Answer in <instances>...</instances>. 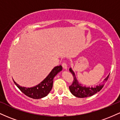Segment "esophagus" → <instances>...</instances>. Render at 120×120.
<instances>
[{
  "label": "esophagus",
  "mask_w": 120,
  "mask_h": 120,
  "mask_svg": "<svg viewBox=\"0 0 120 120\" xmlns=\"http://www.w3.org/2000/svg\"><path fill=\"white\" fill-rule=\"evenodd\" d=\"M62 67H63V68H64V69H67V68H68V67H67V65L65 63H63V64H62Z\"/></svg>",
  "instance_id": "1"
}]
</instances>
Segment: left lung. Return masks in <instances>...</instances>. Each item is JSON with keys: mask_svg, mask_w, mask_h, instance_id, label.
Instances as JSON below:
<instances>
[{"mask_svg": "<svg viewBox=\"0 0 120 120\" xmlns=\"http://www.w3.org/2000/svg\"><path fill=\"white\" fill-rule=\"evenodd\" d=\"M69 71L72 74L74 78L73 82L72 84L69 87L70 91L74 96H76L77 98H81L93 96V95L95 94L98 92L100 91L101 89L103 87L104 83L107 81L109 77V74H108L107 77L104 79L103 83H101L98 85V86H96L95 87H93L83 86L82 84L79 83L77 78L75 76V73H74V71H73L71 68H70Z\"/></svg>", "mask_w": 120, "mask_h": 120, "instance_id": "8db88e82", "label": "left lung"}]
</instances>
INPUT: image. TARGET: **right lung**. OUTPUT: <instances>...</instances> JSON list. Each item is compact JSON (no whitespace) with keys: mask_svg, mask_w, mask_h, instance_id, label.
Returning <instances> with one entry per match:
<instances>
[{"mask_svg":"<svg viewBox=\"0 0 120 120\" xmlns=\"http://www.w3.org/2000/svg\"><path fill=\"white\" fill-rule=\"evenodd\" d=\"M62 69L63 68L61 65L54 67L45 79H44L38 85L32 87H22L16 83L14 80L13 81L15 85L25 95L31 98L38 99L45 97L49 93L53 86V78L57 73L62 71Z\"/></svg>","mask_w":120,"mask_h":120,"instance_id":"add662e5","label":"right lung"}]
</instances>
